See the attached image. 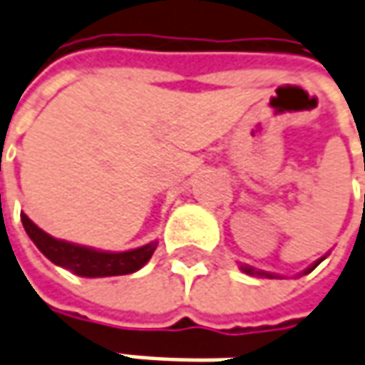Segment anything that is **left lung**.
Listing matches in <instances>:
<instances>
[{
  "instance_id": "obj_1",
  "label": "left lung",
  "mask_w": 365,
  "mask_h": 365,
  "mask_svg": "<svg viewBox=\"0 0 365 365\" xmlns=\"http://www.w3.org/2000/svg\"><path fill=\"white\" fill-rule=\"evenodd\" d=\"M323 258H325V257H323ZM323 258H319V260H317L315 264H311V267H309V269L305 270V274H307V272H311V270L315 269V267L319 264V262H321V260H323ZM242 270H245L246 274H258V277H270V279H272V274H270V272H262V270H255V269H252V267H242Z\"/></svg>"
}]
</instances>
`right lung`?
<instances>
[{"instance_id":"1","label":"right lung","mask_w":365,"mask_h":365,"mask_svg":"<svg viewBox=\"0 0 365 365\" xmlns=\"http://www.w3.org/2000/svg\"><path fill=\"white\" fill-rule=\"evenodd\" d=\"M21 224L28 236L32 238L34 245L38 246V250L48 260H52L62 269L72 270L78 277H91V279L131 274L143 267L158 246V242H149L141 248L127 250V252H103V250H93L86 246L58 240L54 236L46 234L42 228H38L26 214H21Z\"/></svg>"}]
</instances>
